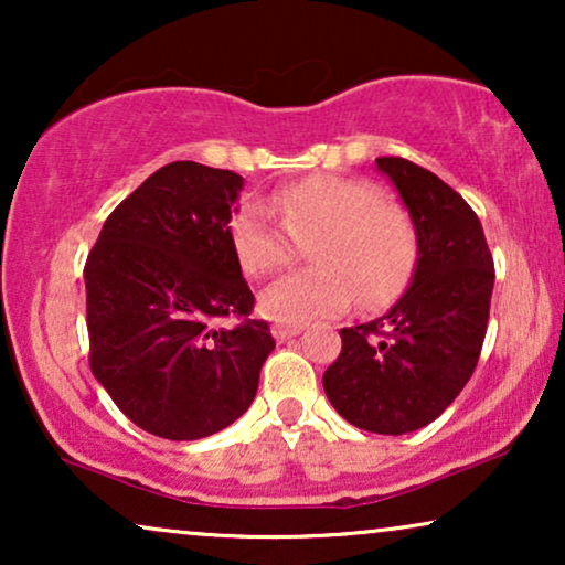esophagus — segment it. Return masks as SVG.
Listing matches in <instances>:
<instances>
[{
  "mask_svg": "<svg viewBox=\"0 0 565 565\" xmlns=\"http://www.w3.org/2000/svg\"><path fill=\"white\" fill-rule=\"evenodd\" d=\"M300 323H275V329H273V334L277 337V339H290V337H296V334H300Z\"/></svg>",
  "mask_w": 565,
  "mask_h": 565,
  "instance_id": "34e87169",
  "label": "esophagus"
}]
</instances>
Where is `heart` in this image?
Masks as SVG:
<instances>
[{"mask_svg":"<svg viewBox=\"0 0 565 565\" xmlns=\"http://www.w3.org/2000/svg\"><path fill=\"white\" fill-rule=\"evenodd\" d=\"M269 206L244 200L231 215L228 236L246 273L265 277L290 267L308 244L316 265L262 292V311L282 323H306L358 303L396 300L419 259V228L404 203L381 198L373 182L344 174H311L285 184Z\"/></svg>","mask_w":565,"mask_h":565,"instance_id":"heart-1","label":"heart"}]
</instances>
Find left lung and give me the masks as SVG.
<instances>
[{"label": "left lung", "mask_w": 565, "mask_h": 565, "mask_svg": "<svg viewBox=\"0 0 565 565\" xmlns=\"http://www.w3.org/2000/svg\"><path fill=\"white\" fill-rule=\"evenodd\" d=\"M419 228L412 288L381 319L339 331L323 373L331 406L354 427L406 435L458 398L481 358L493 257L481 221L450 184L414 161L375 159Z\"/></svg>", "instance_id": "left-lung-1"}]
</instances>
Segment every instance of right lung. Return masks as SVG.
Returning a JSON list of instances; mask_svg holds the SVG:
<instances>
[{
    "label": "right lung",
    "instance_id": "add662e5",
    "mask_svg": "<svg viewBox=\"0 0 565 565\" xmlns=\"http://www.w3.org/2000/svg\"><path fill=\"white\" fill-rule=\"evenodd\" d=\"M244 180L172 161L107 215L87 282L89 367L136 427L164 439L226 429L275 350L228 236ZM234 318V328L217 321Z\"/></svg>",
    "mask_w": 565,
    "mask_h": 565
}]
</instances>
